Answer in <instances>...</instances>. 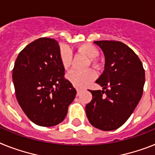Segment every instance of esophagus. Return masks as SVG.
Instances as JSON below:
<instances>
[{"label":"esophagus","mask_w":155,"mask_h":155,"mask_svg":"<svg viewBox=\"0 0 155 155\" xmlns=\"http://www.w3.org/2000/svg\"><path fill=\"white\" fill-rule=\"evenodd\" d=\"M76 91H77V95H80V93H81V91H82L81 90H80V89H77V90H76Z\"/></svg>","instance_id":"obj_1"}]
</instances>
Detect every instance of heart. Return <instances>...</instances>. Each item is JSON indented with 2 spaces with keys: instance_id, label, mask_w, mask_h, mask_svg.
<instances>
[{
  "instance_id": "1",
  "label": "heart",
  "mask_w": 155,
  "mask_h": 155,
  "mask_svg": "<svg viewBox=\"0 0 155 155\" xmlns=\"http://www.w3.org/2000/svg\"><path fill=\"white\" fill-rule=\"evenodd\" d=\"M78 51L84 53L87 58L91 59V62L94 68H98L100 67L99 63L96 58L99 56V50L91 44H83L78 46ZM60 58L63 67L68 69L72 64L73 55L71 49L67 46H62L60 52ZM96 78L95 71L92 69H87L85 71H79L73 69L68 74V79L72 85L76 87L82 88L87 86Z\"/></svg>"
}]
</instances>
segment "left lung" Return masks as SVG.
Here are the masks:
<instances>
[{
    "label": "left lung",
    "mask_w": 155,
    "mask_h": 155,
    "mask_svg": "<svg viewBox=\"0 0 155 155\" xmlns=\"http://www.w3.org/2000/svg\"><path fill=\"white\" fill-rule=\"evenodd\" d=\"M105 56V69L96 83L102 90L90 91L92 100L86 114L94 127L102 131L120 128L141 99L145 71L135 52L117 41H95Z\"/></svg>",
    "instance_id": "left-lung-1"
}]
</instances>
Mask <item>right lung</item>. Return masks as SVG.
Listing matches in <instances>:
<instances>
[{"label": "right lung", "mask_w": 155, "mask_h": 155, "mask_svg": "<svg viewBox=\"0 0 155 155\" xmlns=\"http://www.w3.org/2000/svg\"><path fill=\"white\" fill-rule=\"evenodd\" d=\"M56 40L41 38L19 53L12 72L19 106L37 125L51 127L62 122L76 91L64 78V68Z\"/></svg>", "instance_id": "right-lung-1"}]
</instances>
